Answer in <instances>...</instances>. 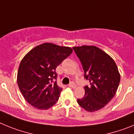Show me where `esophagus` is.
<instances>
[{"label": "esophagus", "mask_w": 134, "mask_h": 134, "mask_svg": "<svg viewBox=\"0 0 134 134\" xmlns=\"http://www.w3.org/2000/svg\"><path fill=\"white\" fill-rule=\"evenodd\" d=\"M68 86H69V87H70V88H75L76 87V84L74 83V82H71L68 85Z\"/></svg>", "instance_id": "esophagus-1"}]
</instances>
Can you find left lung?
<instances>
[{"instance_id": "8db88e82", "label": "left lung", "mask_w": 134, "mask_h": 134, "mask_svg": "<svg viewBox=\"0 0 134 134\" xmlns=\"http://www.w3.org/2000/svg\"><path fill=\"white\" fill-rule=\"evenodd\" d=\"M85 71V79L90 85L85 86V97L78 99L80 107L89 112L102 109L115 94L120 74L114 60L94 46L73 47Z\"/></svg>"}]
</instances>
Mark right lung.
<instances>
[{
	"label": "right lung",
	"instance_id": "add662e5",
	"mask_svg": "<svg viewBox=\"0 0 134 134\" xmlns=\"http://www.w3.org/2000/svg\"><path fill=\"white\" fill-rule=\"evenodd\" d=\"M72 52L69 47L45 43L32 49L21 60L17 84L33 107L48 109L56 103L62 88L57 85L55 69Z\"/></svg>",
	"mask_w": 134,
	"mask_h": 134
}]
</instances>
